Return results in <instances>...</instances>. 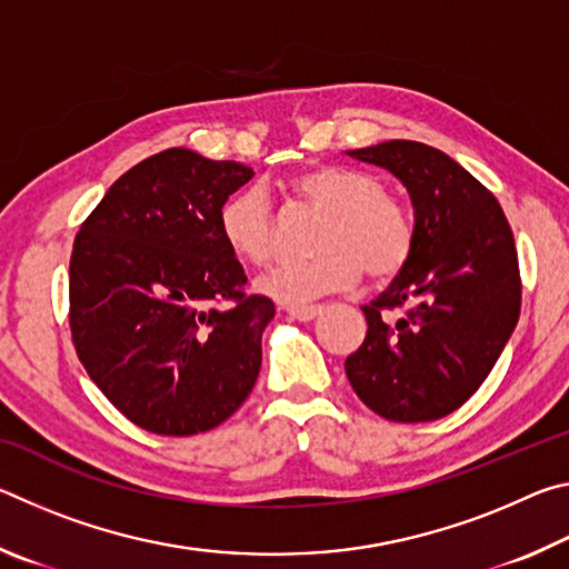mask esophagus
<instances>
[{
    "mask_svg": "<svg viewBox=\"0 0 569 569\" xmlns=\"http://www.w3.org/2000/svg\"><path fill=\"white\" fill-rule=\"evenodd\" d=\"M323 308L321 306H288L286 313L296 321H313L316 316H321Z\"/></svg>",
    "mask_w": 569,
    "mask_h": 569,
    "instance_id": "34e87169",
    "label": "esophagus"
}]
</instances>
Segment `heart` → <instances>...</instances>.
<instances>
[{
	"label": "heart",
	"mask_w": 569,
	"mask_h": 569,
	"mask_svg": "<svg viewBox=\"0 0 569 569\" xmlns=\"http://www.w3.org/2000/svg\"><path fill=\"white\" fill-rule=\"evenodd\" d=\"M286 188L298 203L323 213V220L313 238L319 256L276 266L258 278V291L273 301L301 306L349 291L363 271L371 281H389L411 261L417 246L413 218L373 172L313 166L296 172ZM218 228L226 246L248 263H266L276 253V213L263 190L233 192L218 210Z\"/></svg>",
	"instance_id": "1"
}]
</instances>
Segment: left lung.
<instances>
[{
	"instance_id": "8db88e82",
	"label": "left lung",
	"mask_w": 569,
	"mask_h": 569,
	"mask_svg": "<svg viewBox=\"0 0 569 569\" xmlns=\"http://www.w3.org/2000/svg\"><path fill=\"white\" fill-rule=\"evenodd\" d=\"M349 156L407 186L417 246L387 291L363 306L369 331L346 359V377L383 419H441L485 383L517 326L512 228L492 192L437 148L391 140Z\"/></svg>"
}]
</instances>
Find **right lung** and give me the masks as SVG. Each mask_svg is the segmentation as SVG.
<instances>
[{"mask_svg": "<svg viewBox=\"0 0 569 569\" xmlns=\"http://www.w3.org/2000/svg\"><path fill=\"white\" fill-rule=\"evenodd\" d=\"M253 178L170 148L112 182L70 258V331L122 417L162 437L223 423L253 391L271 298L220 238L218 210Z\"/></svg>", "mask_w": 569, "mask_h": 569, "instance_id": "add662e5", "label": "right lung"}]
</instances>
